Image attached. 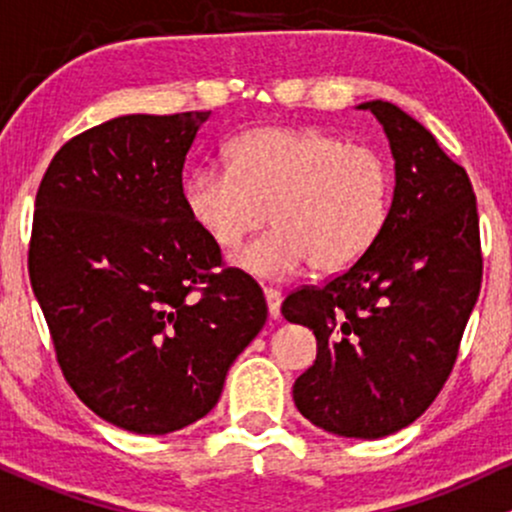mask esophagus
Instances as JSON below:
<instances>
[{
  "instance_id": "obj_1",
  "label": "esophagus",
  "mask_w": 512,
  "mask_h": 512,
  "mask_svg": "<svg viewBox=\"0 0 512 512\" xmlns=\"http://www.w3.org/2000/svg\"><path fill=\"white\" fill-rule=\"evenodd\" d=\"M264 298H267V308H269V317H279L281 315V301H284V296H281V291L276 289H264Z\"/></svg>"
}]
</instances>
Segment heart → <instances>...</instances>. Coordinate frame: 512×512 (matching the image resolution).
Masks as SVG:
<instances>
[{
  "instance_id": "obj_1",
  "label": "heart",
  "mask_w": 512,
  "mask_h": 512,
  "mask_svg": "<svg viewBox=\"0 0 512 512\" xmlns=\"http://www.w3.org/2000/svg\"><path fill=\"white\" fill-rule=\"evenodd\" d=\"M395 175L368 144L325 129L260 127L228 146V166L204 163L185 182V207L223 250L274 228L233 264L262 279H289L305 264L337 274L373 248L390 216Z\"/></svg>"
}]
</instances>
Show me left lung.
<instances>
[{
	"mask_svg": "<svg viewBox=\"0 0 512 512\" xmlns=\"http://www.w3.org/2000/svg\"><path fill=\"white\" fill-rule=\"evenodd\" d=\"M395 156V197L375 245L281 313L310 327L317 358L293 385L310 424L344 438L409 426L448 383L479 298L477 197L467 170L397 105L370 101Z\"/></svg>",
	"mask_w": 512,
	"mask_h": 512,
	"instance_id": "1",
	"label": "left lung"
}]
</instances>
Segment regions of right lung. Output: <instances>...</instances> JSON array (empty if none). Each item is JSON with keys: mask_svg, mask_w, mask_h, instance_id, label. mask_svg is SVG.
Listing matches in <instances>:
<instances>
[{"mask_svg": "<svg viewBox=\"0 0 512 512\" xmlns=\"http://www.w3.org/2000/svg\"><path fill=\"white\" fill-rule=\"evenodd\" d=\"M204 113L125 115L76 134L35 195L28 274L64 380L142 436L195 424L267 322L255 279L185 207L182 166Z\"/></svg>", "mask_w": 512, "mask_h": 512, "instance_id": "right-lung-1", "label": "right lung"}]
</instances>
